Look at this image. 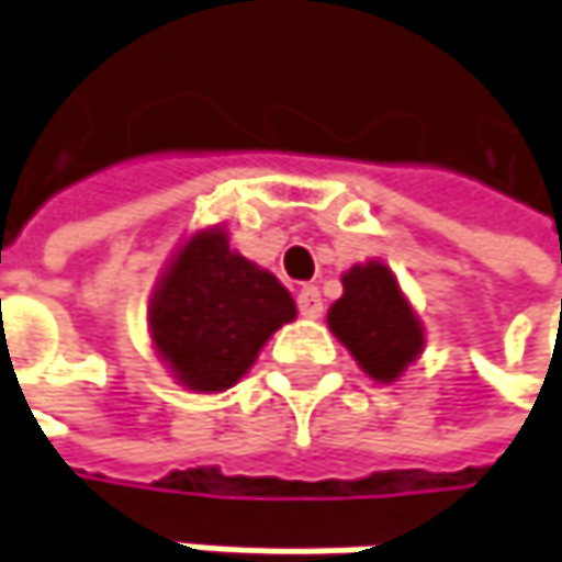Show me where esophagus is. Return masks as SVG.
I'll use <instances>...</instances> for the list:
<instances>
[{
    "label": "esophagus",
    "mask_w": 562,
    "mask_h": 562,
    "mask_svg": "<svg viewBox=\"0 0 562 562\" xmlns=\"http://www.w3.org/2000/svg\"><path fill=\"white\" fill-rule=\"evenodd\" d=\"M299 312H302V317H321V312H324V299L314 285H305L299 292Z\"/></svg>",
    "instance_id": "34e87169"
}]
</instances>
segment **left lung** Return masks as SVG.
I'll return each instance as SVG.
<instances>
[{
  "instance_id": "1",
  "label": "left lung",
  "mask_w": 562,
  "mask_h": 562,
  "mask_svg": "<svg viewBox=\"0 0 562 562\" xmlns=\"http://www.w3.org/2000/svg\"><path fill=\"white\" fill-rule=\"evenodd\" d=\"M327 327L359 369L381 384L401 379L426 344L419 317L381 260L356 263L344 273V295L330 305Z\"/></svg>"
}]
</instances>
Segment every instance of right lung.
Wrapping results in <instances>:
<instances>
[{
  "instance_id": "right-lung-1",
  "label": "right lung",
  "mask_w": 562,
  "mask_h": 562,
  "mask_svg": "<svg viewBox=\"0 0 562 562\" xmlns=\"http://www.w3.org/2000/svg\"><path fill=\"white\" fill-rule=\"evenodd\" d=\"M289 321H295L289 289L228 248L222 228L183 241L149 302V334L161 362L200 394L241 381L263 344Z\"/></svg>"
}]
</instances>
